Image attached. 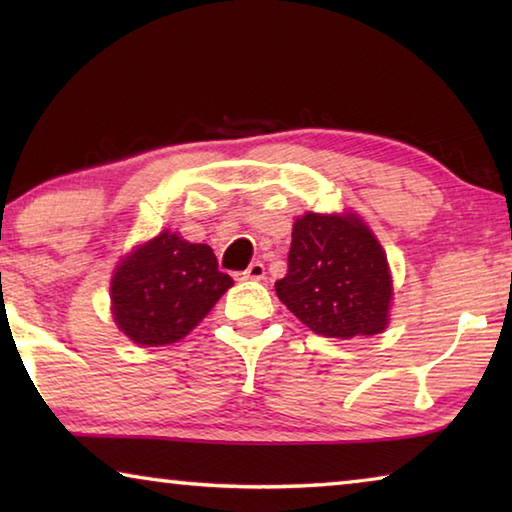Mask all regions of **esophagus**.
I'll return each mask as SVG.
<instances>
[{"instance_id": "obj_1", "label": "esophagus", "mask_w": 512, "mask_h": 512, "mask_svg": "<svg viewBox=\"0 0 512 512\" xmlns=\"http://www.w3.org/2000/svg\"><path fill=\"white\" fill-rule=\"evenodd\" d=\"M241 275H244V280H264L266 268L262 262H253Z\"/></svg>"}]
</instances>
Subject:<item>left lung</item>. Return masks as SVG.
Masks as SVG:
<instances>
[{
	"label": "left lung",
	"instance_id": "left-lung-1",
	"mask_svg": "<svg viewBox=\"0 0 512 512\" xmlns=\"http://www.w3.org/2000/svg\"><path fill=\"white\" fill-rule=\"evenodd\" d=\"M275 291L293 316L327 339L375 336L391 320V266L375 232L354 212L298 216L289 271Z\"/></svg>",
	"mask_w": 512,
	"mask_h": 512
}]
</instances>
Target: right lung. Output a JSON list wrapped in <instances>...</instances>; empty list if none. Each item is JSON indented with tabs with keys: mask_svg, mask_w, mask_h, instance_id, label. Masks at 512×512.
I'll return each instance as SVG.
<instances>
[{
	"mask_svg": "<svg viewBox=\"0 0 512 512\" xmlns=\"http://www.w3.org/2000/svg\"><path fill=\"white\" fill-rule=\"evenodd\" d=\"M232 284L210 246L162 230L119 259L110 280L112 318L142 348L171 345L185 339Z\"/></svg>",
	"mask_w": 512,
	"mask_h": 512,
	"instance_id": "right-lung-1",
	"label": "right lung"
}]
</instances>
